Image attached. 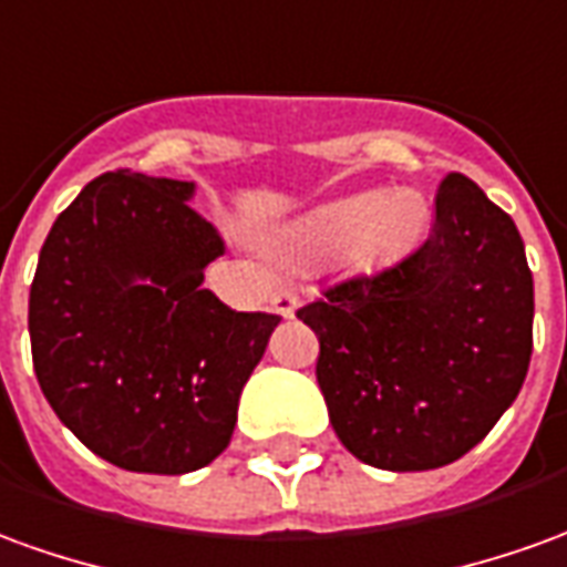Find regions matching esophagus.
<instances>
[{
  "label": "esophagus",
  "mask_w": 567,
  "mask_h": 567,
  "mask_svg": "<svg viewBox=\"0 0 567 567\" xmlns=\"http://www.w3.org/2000/svg\"><path fill=\"white\" fill-rule=\"evenodd\" d=\"M297 307H300V297H297L291 288H279V291L272 295V310L279 312V316H285V319H291L297 312Z\"/></svg>",
  "instance_id": "34e87169"
}]
</instances>
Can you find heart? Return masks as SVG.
I'll return each mask as SVG.
<instances>
[{"instance_id": "1", "label": "heart", "mask_w": 567, "mask_h": 567, "mask_svg": "<svg viewBox=\"0 0 567 567\" xmlns=\"http://www.w3.org/2000/svg\"><path fill=\"white\" fill-rule=\"evenodd\" d=\"M423 205L414 193H355L331 199L279 229L276 243L285 251H355L365 260H378L399 251L417 233Z\"/></svg>"}]
</instances>
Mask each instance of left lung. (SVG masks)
I'll list each match as a JSON object with an SVG mask.
<instances>
[{
    "mask_svg": "<svg viewBox=\"0 0 567 567\" xmlns=\"http://www.w3.org/2000/svg\"><path fill=\"white\" fill-rule=\"evenodd\" d=\"M343 449L417 473L463 457L516 402L532 362L534 279L513 217L449 174L430 239L297 310Z\"/></svg>",
    "mask_w": 567,
    "mask_h": 567,
    "instance_id": "left-lung-1",
    "label": "left lung"
}]
</instances>
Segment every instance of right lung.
I'll return each mask as SVG.
<instances>
[{"instance_id":"add662e5","label":"right lung","mask_w":567,"mask_h":567,"mask_svg":"<svg viewBox=\"0 0 567 567\" xmlns=\"http://www.w3.org/2000/svg\"><path fill=\"white\" fill-rule=\"evenodd\" d=\"M193 181L106 172L58 215L30 288L39 386L113 466L184 476L227 449L279 316L202 288L224 255Z\"/></svg>"}]
</instances>
